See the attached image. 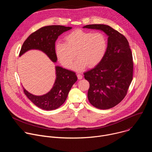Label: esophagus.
Here are the masks:
<instances>
[{
    "mask_svg": "<svg viewBox=\"0 0 152 152\" xmlns=\"http://www.w3.org/2000/svg\"><path fill=\"white\" fill-rule=\"evenodd\" d=\"M77 78H78L79 79H82V77H83L82 74H81V73H77Z\"/></svg>",
    "mask_w": 152,
    "mask_h": 152,
    "instance_id": "obj_1",
    "label": "esophagus"
}]
</instances>
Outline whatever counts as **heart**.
<instances>
[{
    "instance_id": "heart-1",
    "label": "heart",
    "mask_w": 152,
    "mask_h": 152,
    "mask_svg": "<svg viewBox=\"0 0 152 152\" xmlns=\"http://www.w3.org/2000/svg\"><path fill=\"white\" fill-rule=\"evenodd\" d=\"M64 42L55 45V53L64 67L70 69L75 58L78 59L72 66L73 70L79 71L86 66L95 67L102 61L107 50V41L101 32L76 29L64 38Z\"/></svg>"
}]
</instances>
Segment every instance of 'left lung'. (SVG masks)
Instances as JSON below:
<instances>
[{"instance_id": "1", "label": "left lung", "mask_w": 152, "mask_h": 152, "mask_svg": "<svg viewBox=\"0 0 152 152\" xmlns=\"http://www.w3.org/2000/svg\"><path fill=\"white\" fill-rule=\"evenodd\" d=\"M83 28L100 29L108 35L103 59L83 75L90 83L88 98L90 103L98 109H110L121 102L127 94L133 79L132 53L126 38L111 27L94 24Z\"/></svg>"}]
</instances>
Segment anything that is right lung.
Here are the masks:
<instances>
[{
    "mask_svg": "<svg viewBox=\"0 0 152 152\" xmlns=\"http://www.w3.org/2000/svg\"><path fill=\"white\" fill-rule=\"evenodd\" d=\"M71 27L61 25H50L42 27L31 34L21 46L19 56L31 49H38L44 52L53 62H56L55 41L64 32ZM56 78L52 90L47 94L37 96L23 91L28 98L42 110L50 111L57 109L66 101L73 85L77 81L76 73L61 67H56Z\"/></svg>",
    "mask_w": 152,
    "mask_h": 152,
    "instance_id": "add662e5",
    "label": "right lung"
}]
</instances>
